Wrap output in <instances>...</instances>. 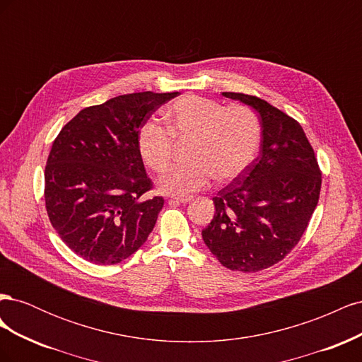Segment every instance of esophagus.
Masks as SVG:
<instances>
[{"label":"esophagus","instance_id":"34e87169","mask_svg":"<svg viewBox=\"0 0 362 362\" xmlns=\"http://www.w3.org/2000/svg\"><path fill=\"white\" fill-rule=\"evenodd\" d=\"M192 201L190 196H172L170 202H178V204H189Z\"/></svg>","mask_w":362,"mask_h":362}]
</instances>
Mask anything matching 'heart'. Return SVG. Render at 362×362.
<instances>
[{"instance_id":"1","label":"heart","mask_w":362,"mask_h":362,"mask_svg":"<svg viewBox=\"0 0 362 362\" xmlns=\"http://www.w3.org/2000/svg\"><path fill=\"white\" fill-rule=\"evenodd\" d=\"M168 129L148 120L137 134V149L154 172L166 170L175 144H192L185 166L170 168L158 180V189L170 194H192L216 177L231 182L249 169L261 145V122L245 105H223L198 95H185L164 112Z\"/></svg>"}]
</instances>
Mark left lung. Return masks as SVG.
Segmentation results:
<instances>
[{
	"instance_id": "left-lung-1",
	"label": "left lung",
	"mask_w": 362,
	"mask_h": 362,
	"mask_svg": "<svg viewBox=\"0 0 362 362\" xmlns=\"http://www.w3.org/2000/svg\"><path fill=\"white\" fill-rule=\"evenodd\" d=\"M259 115V156L213 198L216 214L204 243L229 270L276 264L299 243L319 202L322 172L298 120L257 96L223 92Z\"/></svg>"
}]
</instances>
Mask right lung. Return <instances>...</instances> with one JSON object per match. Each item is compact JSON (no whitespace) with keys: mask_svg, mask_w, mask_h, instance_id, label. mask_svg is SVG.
<instances>
[{"mask_svg":"<svg viewBox=\"0 0 362 362\" xmlns=\"http://www.w3.org/2000/svg\"><path fill=\"white\" fill-rule=\"evenodd\" d=\"M178 92L120 95L62 128L45 168V206L63 243L86 261L117 264L146 242L164 199L152 189L137 134Z\"/></svg>","mask_w":362,"mask_h":362,"instance_id":"add662e5","label":"right lung"}]
</instances>
